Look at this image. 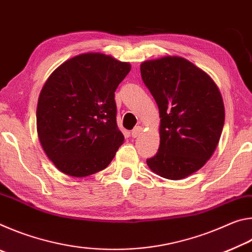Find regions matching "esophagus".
<instances>
[{
  "mask_svg": "<svg viewBox=\"0 0 252 252\" xmlns=\"http://www.w3.org/2000/svg\"><path fill=\"white\" fill-rule=\"evenodd\" d=\"M141 132H142V126H136L135 129H133L132 130V132H131V134H132V136H133V138H136V136H139L140 134H141Z\"/></svg>",
  "mask_w": 252,
  "mask_h": 252,
  "instance_id": "esophagus-1",
  "label": "esophagus"
}]
</instances>
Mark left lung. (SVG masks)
<instances>
[{"label":"left lung","instance_id":"obj_1","mask_svg":"<svg viewBox=\"0 0 252 252\" xmlns=\"http://www.w3.org/2000/svg\"><path fill=\"white\" fill-rule=\"evenodd\" d=\"M140 70L161 119L159 151L147 164L169 180L187 178L218 146L224 123L221 93L206 72L181 57L148 60Z\"/></svg>","mask_w":252,"mask_h":252}]
</instances>
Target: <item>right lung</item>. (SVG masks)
<instances>
[{
	"mask_svg": "<svg viewBox=\"0 0 252 252\" xmlns=\"http://www.w3.org/2000/svg\"><path fill=\"white\" fill-rule=\"evenodd\" d=\"M130 70V63L89 52L66 60L46 80L37 101V136L62 173L84 178L112 161L125 141L114 92Z\"/></svg>",
	"mask_w": 252,
	"mask_h": 252,
	"instance_id": "obj_1",
	"label": "right lung"
}]
</instances>
